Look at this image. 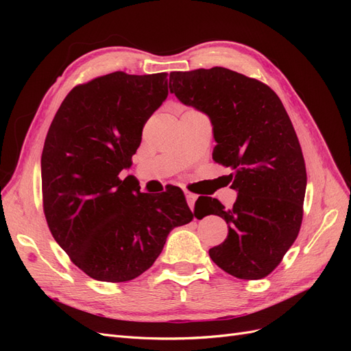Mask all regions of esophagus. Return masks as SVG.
<instances>
[{
    "instance_id": "34e87169",
    "label": "esophagus",
    "mask_w": 351,
    "mask_h": 351,
    "mask_svg": "<svg viewBox=\"0 0 351 351\" xmlns=\"http://www.w3.org/2000/svg\"><path fill=\"white\" fill-rule=\"evenodd\" d=\"M196 199H197V195H193V193H190V192H186V200H187V204H189L190 209H193V208H195V202H196Z\"/></svg>"
}]
</instances>
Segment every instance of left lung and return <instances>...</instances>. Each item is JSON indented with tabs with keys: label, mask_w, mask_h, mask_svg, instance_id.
<instances>
[{
	"label": "left lung",
	"mask_w": 351,
	"mask_h": 351,
	"mask_svg": "<svg viewBox=\"0 0 351 351\" xmlns=\"http://www.w3.org/2000/svg\"><path fill=\"white\" fill-rule=\"evenodd\" d=\"M177 99L209 117L214 159L228 167L237 200L231 209L206 197L205 215L228 224L209 256L240 280H261L278 267L300 231L306 165L281 99L256 79L224 67L169 73Z\"/></svg>",
	"instance_id": "obj_1"
}]
</instances>
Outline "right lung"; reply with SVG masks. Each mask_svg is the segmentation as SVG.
Segmentation results:
<instances>
[{
	"mask_svg": "<svg viewBox=\"0 0 351 351\" xmlns=\"http://www.w3.org/2000/svg\"><path fill=\"white\" fill-rule=\"evenodd\" d=\"M167 76L115 71L79 84L49 125L40 158L45 218L60 247L97 281L139 277L169 231L193 219L178 187L154 196L132 176L119 177L168 97Z\"/></svg>",
	"mask_w": 351,
	"mask_h": 351,
	"instance_id": "obj_1",
	"label": "right lung"
}]
</instances>
